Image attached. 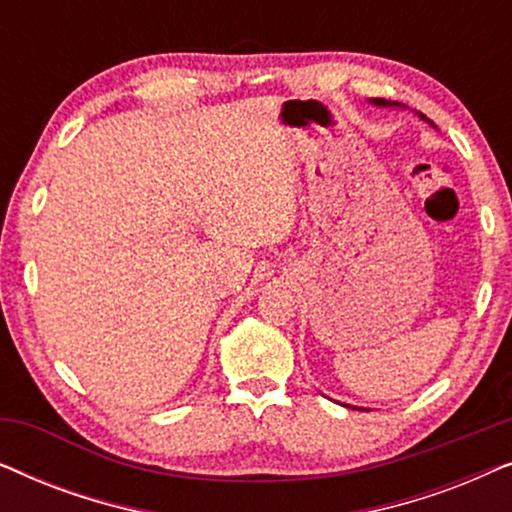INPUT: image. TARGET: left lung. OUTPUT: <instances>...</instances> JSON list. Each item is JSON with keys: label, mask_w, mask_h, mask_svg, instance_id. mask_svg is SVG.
I'll return each instance as SVG.
<instances>
[{"label": "left lung", "mask_w": 512, "mask_h": 512, "mask_svg": "<svg viewBox=\"0 0 512 512\" xmlns=\"http://www.w3.org/2000/svg\"><path fill=\"white\" fill-rule=\"evenodd\" d=\"M370 104H375V107H389V109H401V104L398 102H389V100H382V97H373V100H368ZM405 109V107H403ZM419 118H422V121H426L429 125H433L429 118H426L424 114H417ZM433 128H436V125H433ZM345 408H354V405H345ZM356 410H366V408H356Z\"/></svg>", "instance_id": "left-lung-1"}]
</instances>
